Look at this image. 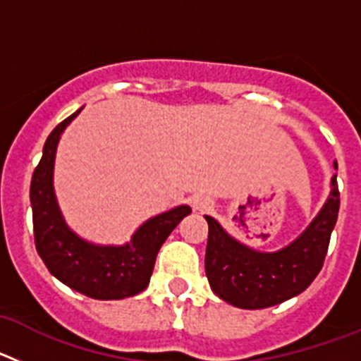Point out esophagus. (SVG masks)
I'll list each match as a JSON object with an SVG mask.
<instances>
[{
    "instance_id": "esophagus-1",
    "label": "esophagus",
    "mask_w": 361,
    "mask_h": 361,
    "mask_svg": "<svg viewBox=\"0 0 361 361\" xmlns=\"http://www.w3.org/2000/svg\"><path fill=\"white\" fill-rule=\"evenodd\" d=\"M193 208L197 212H209L213 208V200L208 195H195L193 197Z\"/></svg>"
}]
</instances>
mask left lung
Segmentation results:
<instances>
[{
	"label": "left lung",
	"instance_id": "8db88e82",
	"mask_svg": "<svg viewBox=\"0 0 361 361\" xmlns=\"http://www.w3.org/2000/svg\"><path fill=\"white\" fill-rule=\"evenodd\" d=\"M338 209L340 191L334 175L333 193L320 215L302 237L276 253H257L238 244L213 216L206 215V276L215 295L235 307L264 309L305 291L324 266Z\"/></svg>",
	"mask_w": 361,
	"mask_h": 361
}]
</instances>
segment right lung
Instances as JSON below:
<instances>
[{"label": "right lung", "instance_id": "right-lung-1", "mask_svg": "<svg viewBox=\"0 0 361 361\" xmlns=\"http://www.w3.org/2000/svg\"><path fill=\"white\" fill-rule=\"evenodd\" d=\"M57 124L43 148L30 183L34 242L44 266L68 288L97 300H119L145 291L161 245L186 215L190 206H178L153 216L139 228L130 244L99 247L81 240L66 228L52 188L54 157L59 135L78 116Z\"/></svg>", "mask_w": 361, "mask_h": 361}]
</instances>
